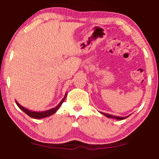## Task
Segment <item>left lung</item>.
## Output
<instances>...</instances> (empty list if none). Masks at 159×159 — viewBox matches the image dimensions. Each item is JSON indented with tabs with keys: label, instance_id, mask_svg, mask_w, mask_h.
I'll return each mask as SVG.
<instances>
[{
	"label": "left lung",
	"instance_id": "obj_1",
	"mask_svg": "<svg viewBox=\"0 0 159 159\" xmlns=\"http://www.w3.org/2000/svg\"><path fill=\"white\" fill-rule=\"evenodd\" d=\"M102 114H103L104 116H106V117H108V118H113V119H118V120H122V119H125L126 118H127L128 116H126V117H122V116H114V115H111V114H106V113H101Z\"/></svg>",
	"mask_w": 159,
	"mask_h": 159
}]
</instances>
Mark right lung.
<instances>
[{
  "instance_id": "obj_1",
  "label": "right lung",
  "mask_w": 159,
  "mask_h": 159,
  "mask_svg": "<svg viewBox=\"0 0 159 159\" xmlns=\"http://www.w3.org/2000/svg\"><path fill=\"white\" fill-rule=\"evenodd\" d=\"M66 95H65V96L64 98H63V100L61 101L60 102V103L58 104V105L57 106H56L55 108H51V109L50 110H48V111H41V112H37V111H30L27 109V108L23 107V106H21L20 104L17 103V102L16 101V105L18 106V107L20 108V109H21L25 113V114H27L28 116L32 117V118H34V119H42V118H45V117H48L49 116H51V115L53 114L54 113H56V111L58 110V108L60 107L61 106V104L63 103V102L64 101L65 98H66Z\"/></svg>"
}]
</instances>
